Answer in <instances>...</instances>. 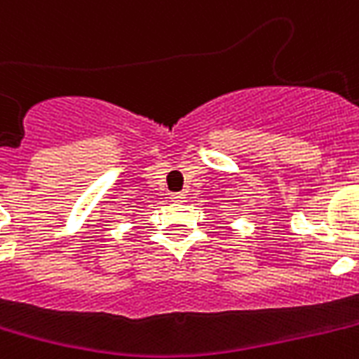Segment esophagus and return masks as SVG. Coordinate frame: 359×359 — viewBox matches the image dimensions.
Returning <instances> with one entry per match:
<instances>
[{"mask_svg":"<svg viewBox=\"0 0 359 359\" xmlns=\"http://www.w3.org/2000/svg\"><path fill=\"white\" fill-rule=\"evenodd\" d=\"M171 199H173L175 203H184L186 194H184V191H177V194H171Z\"/></svg>","mask_w":359,"mask_h":359,"instance_id":"34e87169","label":"esophagus"}]
</instances>
